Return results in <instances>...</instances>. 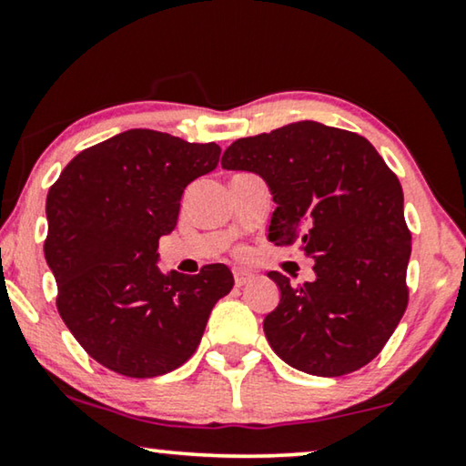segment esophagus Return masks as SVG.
Returning a JSON list of instances; mask_svg holds the SVG:
<instances>
[{
	"label": "esophagus",
	"mask_w": 466,
	"mask_h": 466,
	"mask_svg": "<svg viewBox=\"0 0 466 466\" xmlns=\"http://www.w3.org/2000/svg\"><path fill=\"white\" fill-rule=\"evenodd\" d=\"M233 278H235V286H244L252 279V273L246 269H233Z\"/></svg>",
	"instance_id": "esophagus-1"
}]
</instances>
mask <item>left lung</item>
<instances>
[{
    "label": "left lung",
    "mask_w": 466,
    "mask_h": 466,
    "mask_svg": "<svg viewBox=\"0 0 466 466\" xmlns=\"http://www.w3.org/2000/svg\"><path fill=\"white\" fill-rule=\"evenodd\" d=\"M220 165L263 177L278 203L269 241L316 260L314 282L269 271L282 292L263 322L273 352L320 378L371 362L410 301L411 233L394 171L369 139L314 120L241 137Z\"/></svg>",
    "instance_id": "1"
}]
</instances>
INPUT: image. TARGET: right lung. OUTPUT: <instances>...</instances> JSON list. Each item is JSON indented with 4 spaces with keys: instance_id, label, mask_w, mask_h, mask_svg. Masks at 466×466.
<instances>
[{
    "instance_id": "right-lung-1",
    "label": "right lung",
    "mask_w": 466,
    "mask_h": 466,
    "mask_svg": "<svg viewBox=\"0 0 466 466\" xmlns=\"http://www.w3.org/2000/svg\"><path fill=\"white\" fill-rule=\"evenodd\" d=\"M220 146L129 129L76 155L48 190L44 257L56 309L86 354L127 378H157L199 346L209 311L233 289L227 265L197 276L157 267L184 188L209 174Z\"/></svg>"
}]
</instances>
